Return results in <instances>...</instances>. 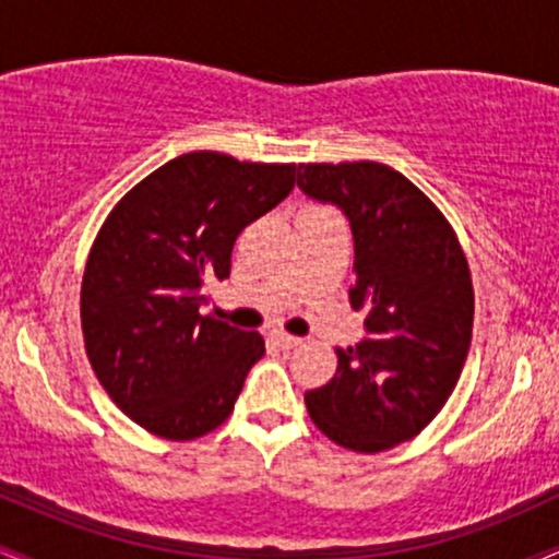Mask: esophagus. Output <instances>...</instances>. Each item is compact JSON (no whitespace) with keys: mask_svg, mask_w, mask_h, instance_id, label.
I'll return each mask as SVG.
<instances>
[{"mask_svg":"<svg viewBox=\"0 0 559 559\" xmlns=\"http://www.w3.org/2000/svg\"><path fill=\"white\" fill-rule=\"evenodd\" d=\"M273 338H275V344L284 346V349H294V346L301 344L299 336H292V333H284V331H275Z\"/></svg>","mask_w":559,"mask_h":559,"instance_id":"esophagus-1","label":"esophagus"}]
</instances>
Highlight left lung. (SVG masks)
<instances>
[{"instance_id": "8db88e82", "label": "left lung", "mask_w": 559, "mask_h": 559, "mask_svg": "<svg viewBox=\"0 0 559 559\" xmlns=\"http://www.w3.org/2000/svg\"><path fill=\"white\" fill-rule=\"evenodd\" d=\"M297 183L333 202L355 236V288L368 338L336 349V376L307 391V413L333 444L386 452L441 413L471 349L473 278L444 213L383 163H307Z\"/></svg>"}]
</instances>
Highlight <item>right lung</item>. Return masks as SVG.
<instances>
[{
	"label": "right lung",
	"mask_w": 559,
	"mask_h": 559,
	"mask_svg": "<svg viewBox=\"0 0 559 559\" xmlns=\"http://www.w3.org/2000/svg\"><path fill=\"white\" fill-rule=\"evenodd\" d=\"M294 163H239L189 152L110 210L81 281V329L102 389L144 431L191 441L234 413L258 331L213 316L207 284L230 273L236 236L284 199Z\"/></svg>",
	"instance_id": "add662e5"
}]
</instances>
